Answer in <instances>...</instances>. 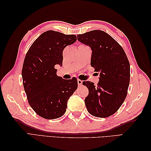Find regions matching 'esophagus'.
I'll use <instances>...</instances> for the list:
<instances>
[{"label":"esophagus","mask_w":151,"mask_h":151,"mask_svg":"<svg viewBox=\"0 0 151 151\" xmlns=\"http://www.w3.org/2000/svg\"><path fill=\"white\" fill-rule=\"evenodd\" d=\"M77 82H78V86H82V81H81V80H80V79H78L77 80Z\"/></svg>","instance_id":"esophagus-1"}]
</instances>
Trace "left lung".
<instances>
[{"instance_id":"obj_1","label":"left lung","mask_w":151,"mask_h":151,"mask_svg":"<svg viewBox=\"0 0 151 151\" xmlns=\"http://www.w3.org/2000/svg\"><path fill=\"white\" fill-rule=\"evenodd\" d=\"M78 40L91 47V65L100 72L97 85L84 81L89 90L86 106L91 115L108 117L121 107L130 83V63L123 49L110 35L99 30L78 34Z\"/></svg>"}]
</instances>
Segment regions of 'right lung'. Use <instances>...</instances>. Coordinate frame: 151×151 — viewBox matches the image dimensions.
<instances>
[{
    "instance_id": "add662e5",
    "label": "right lung",
    "mask_w": 151,
    "mask_h": 151,
    "mask_svg": "<svg viewBox=\"0 0 151 151\" xmlns=\"http://www.w3.org/2000/svg\"><path fill=\"white\" fill-rule=\"evenodd\" d=\"M77 40L75 35L48 30L32 45L24 58L22 82L30 106L40 117L54 119L65 113L67 101L78 88L76 78L57 76L55 65H62L63 50Z\"/></svg>"
}]
</instances>
